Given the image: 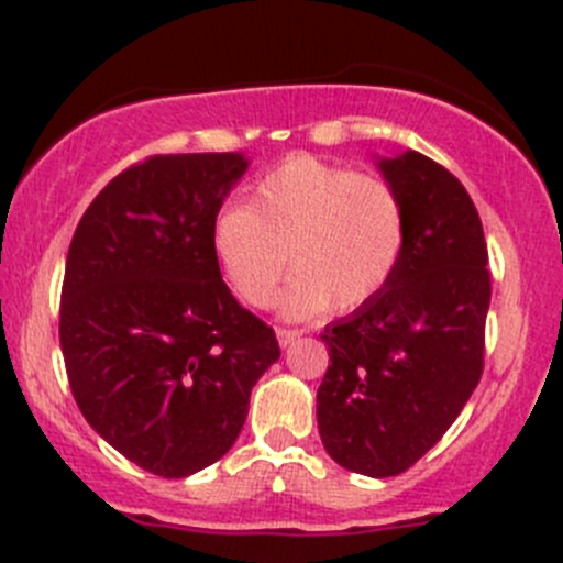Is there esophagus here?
Here are the masks:
<instances>
[{
	"mask_svg": "<svg viewBox=\"0 0 563 563\" xmlns=\"http://www.w3.org/2000/svg\"><path fill=\"white\" fill-rule=\"evenodd\" d=\"M277 343H280V349H288V345H291L294 343V340H297L299 338V334H302V332H299V329H286V327H277Z\"/></svg>",
	"mask_w": 563,
	"mask_h": 563,
	"instance_id": "1",
	"label": "esophagus"
}]
</instances>
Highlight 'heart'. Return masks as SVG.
I'll return each mask as SVG.
<instances>
[{
	"mask_svg": "<svg viewBox=\"0 0 563 563\" xmlns=\"http://www.w3.org/2000/svg\"><path fill=\"white\" fill-rule=\"evenodd\" d=\"M402 247L406 209L395 187L310 155L272 168L245 207L223 209L212 225L220 272L250 308L272 302L288 258L286 318L365 305L395 275Z\"/></svg>",
	"mask_w": 563,
	"mask_h": 563,
	"instance_id": "obj_1",
	"label": "heart"
}]
</instances>
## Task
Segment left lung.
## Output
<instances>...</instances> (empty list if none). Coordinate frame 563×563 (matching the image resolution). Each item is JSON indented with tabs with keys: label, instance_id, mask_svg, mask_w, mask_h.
<instances>
[{
	"label": "left lung",
	"instance_id": "8db88e82",
	"mask_svg": "<svg viewBox=\"0 0 563 563\" xmlns=\"http://www.w3.org/2000/svg\"><path fill=\"white\" fill-rule=\"evenodd\" d=\"M376 166L406 209V247L387 286L321 332L316 417L334 463L382 479L439 444L479 384L490 272L455 176L413 150Z\"/></svg>",
	"mask_w": 563,
	"mask_h": 563
}]
</instances>
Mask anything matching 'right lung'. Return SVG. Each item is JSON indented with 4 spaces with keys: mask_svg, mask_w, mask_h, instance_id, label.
Wrapping results in <instances>:
<instances>
[{
    "mask_svg": "<svg viewBox=\"0 0 563 563\" xmlns=\"http://www.w3.org/2000/svg\"><path fill=\"white\" fill-rule=\"evenodd\" d=\"M247 166L242 152L150 157L108 181L67 250L59 343L73 397L100 439L166 479L234 446L250 391L280 360L212 250Z\"/></svg>",
    "mask_w": 563,
    "mask_h": 563,
    "instance_id": "1",
    "label": "right lung"
}]
</instances>
